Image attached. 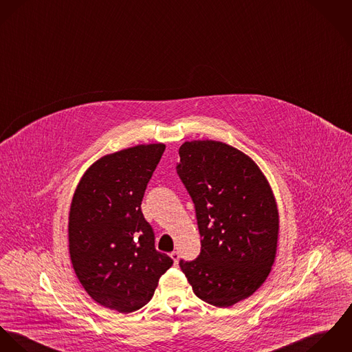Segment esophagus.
<instances>
[{"mask_svg": "<svg viewBox=\"0 0 352 352\" xmlns=\"http://www.w3.org/2000/svg\"><path fill=\"white\" fill-rule=\"evenodd\" d=\"M170 256H171V259L174 261V263H175V265H178V261H179V254H178L177 251H173V252L170 254Z\"/></svg>", "mask_w": 352, "mask_h": 352, "instance_id": "obj_1", "label": "esophagus"}]
</instances>
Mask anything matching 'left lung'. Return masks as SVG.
I'll return each instance as SVG.
<instances>
[{"label": "left lung", "instance_id": "1", "mask_svg": "<svg viewBox=\"0 0 352 352\" xmlns=\"http://www.w3.org/2000/svg\"><path fill=\"white\" fill-rule=\"evenodd\" d=\"M177 173L195 202L201 252L179 266L202 301L228 308L272 272L279 231L273 190L244 153L216 140L185 142Z\"/></svg>", "mask_w": 352, "mask_h": 352}]
</instances>
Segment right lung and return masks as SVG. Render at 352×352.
Here are the masks:
<instances>
[{
    "label": "right lung",
    "instance_id": "obj_1",
    "mask_svg": "<svg viewBox=\"0 0 352 352\" xmlns=\"http://www.w3.org/2000/svg\"><path fill=\"white\" fill-rule=\"evenodd\" d=\"M166 146L139 144L100 157L82 175L69 214V251L86 293L131 313L154 296L173 259L155 250L142 213L147 184Z\"/></svg>",
    "mask_w": 352,
    "mask_h": 352
}]
</instances>
